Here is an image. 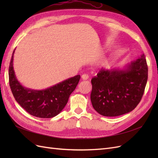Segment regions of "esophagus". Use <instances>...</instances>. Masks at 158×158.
<instances>
[{
	"label": "esophagus",
	"mask_w": 158,
	"mask_h": 158,
	"mask_svg": "<svg viewBox=\"0 0 158 158\" xmlns=\"http://www.w3.org/2000/svg\"><path fill=\"white\" fill-rule=\"evenodd\" d=\"M81 78H82V79L83 80H88V79L89 76H88V75H87V74H82V76H81Z\"/></svg>",
	"instance_id": "obj_1"
}]
</instances>
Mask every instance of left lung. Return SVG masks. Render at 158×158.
Instances as JSON below:
<instances>
[{
  "instance_id": "left-lung-1",
  "label": "left lung",
  "mask_w": 158,
  "mask_h": 158,
  "mask_svg": "<svg viewBox=\"0 0 158 158\" xmlns=\"http://www.w3.org/2000/svg\"><path fill=\"white\" fill-rule=\"evenodd\" d=\"M148 65L142 54L123 69H102L91 82L94 109L106 117H117L132 111L144 94Z\"/></svg>"
}]
</instances>
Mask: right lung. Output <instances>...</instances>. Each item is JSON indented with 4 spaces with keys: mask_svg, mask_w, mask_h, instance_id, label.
I'll return each instance as SVG.
<instances>
[{
    "mask_svg": "<svg viewBox=\"0 0 158 158\" xmlns=\"http://www.w3.org/2000/svg\"><path fill=\"white\" fill-rule=\"evenodd\" d=\"M14 50L8 69L9 84L16 101L31 115L40 118H52L59 114L74 92L80 76L66 79L42 90L26 88L16 78L13 67Z\"/></svg>",
    "mask_w": 158,
    "mask_h": 158,
    "instance_id": "add662e5",
    "label": "right lung"
}]
</instances>
